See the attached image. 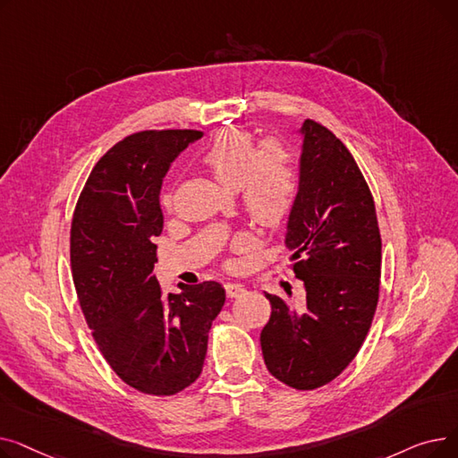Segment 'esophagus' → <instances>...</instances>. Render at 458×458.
Here are the masks:
<instances>
[{
  "mask_svg": "<svg viewBox=\"0 0 458 458\" xmlns=\"http://www.w3.org/2000/svg\"><path fill=\"white\" fill-rule=\"evenodd\" d=\"M225 290H226V295L230 299H235V297H242L245 293V285L239 284V282H226Z\"/></svg>",
  "mask_w": 458,
  "mask_h": 458,
  "instance_id": "esophagus-1",
  "label": "esophagus"
}]
</instances>
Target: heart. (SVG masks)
I'll return each mask as SVG.
<instances>
[{
    "mask_svg": "<svg viewBox=\"0 0 458 458\" xmlns=\"http://www.w3.org/2000/svg\"><path fill=\"white\" fill-rule=\"evenodd\" d=\"M200 159L223 185L242 191L256 223L276 225L292 209L297 174L293 157L282 144L269 142L256 150L249 133L226 130L208 144Z\"/></svg>",
    "mask_w": 458,
    "mask_h": 458,
    "instance_id": "1",
    "label": "heart"
}]
</instances>
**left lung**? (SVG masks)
I'll use <instances>...</instances> for the list:
<instances>
[{"instance_id": "8db88e82", "label": "left lung", "mask_w": 458, "mask_h": 458, "mask_svg": "<svg viewBox=\"0 0 458 458\" xmlns=\"http://www.w3.org/2000/svg\"><path fill=\"white\" fill-rule=\"evenodd\" d=\"M299 187L287 216L285 243L302 304L278 295L259 342L273 377L314 390L338 377L362 347L378 302L382 243L375 202L345 144L304 120Z\"/></svg>"}]
</instances>
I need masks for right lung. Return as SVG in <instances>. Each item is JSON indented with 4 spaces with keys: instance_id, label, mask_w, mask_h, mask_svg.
I'll use <instances>...</instances> for the list:
<instances>
[{
    "instance_id": "right-lung-1",
    "label": "right lung",
    "mask_w": 458,
    "mask_h": 458,
    "mask_svg": "<svg viewBox=\"0 0 458 458\" xmlns=\"http://www.w3.org/2000/svg\"><path fill=\"white\" fill-rule=\"evenodd\" d=\"M195 130L139 131L96 163L70 230V263L92 338L131 388L173 395L202 373L208 332L225 306L219 282L165 295L154 275L159 192Z\"/></svg>"
}]
</instances>
